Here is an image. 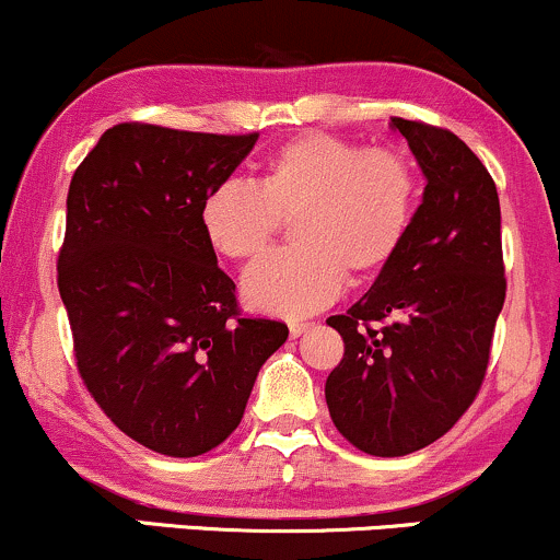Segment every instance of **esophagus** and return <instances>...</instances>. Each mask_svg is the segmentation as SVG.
I'll return each mask as SVG.
<instances>
[{
    "instance_id": "1",
    "label": "esophagus",
    "mask_w": 560,
    "mask_h": 560,
    "mask_svg": "<svg viewBox=\"0 0 560 560\" xmlns=\"http://www.w3.org/2000/svg\"><path fill=\"white\" fill-rule=\"evenodd\" d=\"M307 329H311V324H302V320H292V324H289V334H292L294 339L302 337Z\"/></svg>"
}]
</instances>
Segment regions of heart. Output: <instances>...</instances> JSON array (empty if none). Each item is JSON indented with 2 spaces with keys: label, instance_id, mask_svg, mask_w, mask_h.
I'll return each instance as SVG.
<instances>
[{
  "label": "heart",
  "instance_id": "1",
  "mask_svg": "<svg viewBox=\"0 0 560 560\" xmlns=\"http://www.w3.org/2000/svg\"><path fill=\"white\" fill-rule=\"evenodd\" d=\"M419 176L397 150H363L334 133H305L273 152L258 186L218 184L199 221L208 242L231 260L271 244L281 218H294L300 247L271 253L244 273L255 311L300 318L324 311L345 276L369 279L400 253L413 226Z\"/></svg>",
  "mask_w": 560,
  "mask_h": 560
}]
</instances>
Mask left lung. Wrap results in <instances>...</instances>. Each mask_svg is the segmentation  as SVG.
Returning <instances> with one entry per match:
<instances>
[{
  "instance_id": "left-lung-1",
  "label": "left lung",
  "mask_w": 560,
  "mask_h": 560,
  "mask_svg": "<svg viewBox=\"0 0 560 560\" xmlns=\"http://www.w3.org/2000/svg\"><path fill=\"white\" fill-rule=\"evenodd\" d=\"M427 176L408 240L374 287L326 324L345 358L326 405L347 442L378 458L432 445L485 382L505 302L492 176L447 128L392 118Z\"/></svg>"
}]
</instances>
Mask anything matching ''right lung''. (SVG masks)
I'll return each mask as SVG.
<instances>
[{
  "label": "right lung",
  "mask_w": 560,
  "mask_h": 560,
  "mask_svg": "<svg viewBox=\"0 0 560 560\" xmlns=\"http://www.w3.org/2000/svg\"><path fill=\"white\" fill-rule=\"evenodd\" d=\"M258 133L107 128L68 189L57 287L79 374L120 432L195 458L240 427L281 320L244 318L199 221Z\"/></svg>",
  "instance_id": "1"
}]
</instances>
